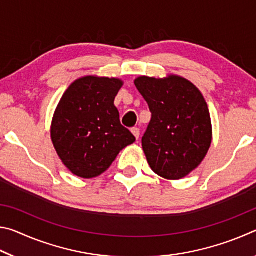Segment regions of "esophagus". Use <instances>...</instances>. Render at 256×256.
<instances>
[{
    "mask_svg": "<svg viewBox=\"0 0 256 256\" xmlns=\"http://www.w3.org/2000/svg\"><path fill=\"white\" fill-rule=\"evenodd\" d=\"M132 133H133V136H136V140H138V138H140V128H132Z\"/></svg>",
    "mask_w": 256,
    "mask_h": 256,
    "instance_id": "obj_1",
    "label": "esophagus"
}]
</instances>
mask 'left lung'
<instances>
[{"instance_id":"left-lung-1","label":"left lung","mask_w":256,"mask_h":256,"mask_svg":"<svg viewBox=\"0 0 256 256\" xmlns=\"http://www.w3.org/2000/svg\"><path fill=\"white\" fill-rule=\"evenodd\" d=\"M134 84L152 114L142 138L149 166L162 178H183L200 166L212 142L204 97L192 82L176 74L142 76Z\"/></svg>"}]
</instances>
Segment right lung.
Instances as JSON below:
<instances>
[{
    "instance_id": "right-lung-1",
    "label": "right lung",
    "mask_w": 256,
    "mask_h": 256,
    "mask_svg": "<svg viewBox=\"0 0 256 256\" xmlns=\"http://www.w3.org/2000/svg\"><path fill=\"white\" fill-rule=\"evenodd\" d=\"M118 78L86 76L76 80L56 107L50 138L64 166L81 178L105 172L120 150L136 141L120 122Z\"/></svg>"
}]
</instances>
